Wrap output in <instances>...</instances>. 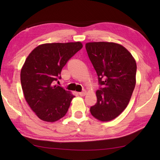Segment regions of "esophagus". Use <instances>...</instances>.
Wrapping results in <instances>:
<instances>
[{"mask_svg":"<svg viewBox=\"0 0 160 160\" xmlns=\"http://www.w3.org/2000/svg\"><path fill=\"white\" fill-rule=\"evenodd\" d=\"M86 94H87V91H85V90H84L83 92H79L80 96H81V97H83V96H85Z\"/></svg>","mask_w":160,"mask_h":160,"instance_id":"obj_1","label":"esophagus"}]
</instances>
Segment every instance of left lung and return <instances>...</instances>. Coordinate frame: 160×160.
I'll list each match as a JSON object with an SVG mask.
<instances>
[{
    "label": "left lung",
    "instance_id": "left-lung-1",
    "mask_svg": "<svg viewBox=\"0 0 160 160\" xmlns=\"http://www.w3.org/2000/svg\"><path fill=\"white\" fill-rule=\"evenodd\" d=\"M88 56L102 88L96 92L97 103L90 107L101 121L116 118L128 106L136 83V62L122 45L113 42L86 43Z\"/></svg>",
    "mask_w": 160,
    "mask_h": 160
}]
</instances>
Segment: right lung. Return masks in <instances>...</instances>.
Wrapping results in <instances>:
<instances>
[{
	"label": "right lung",
	"mask_w": 160,
	"mask_h": 160,
	"mask_svg": "<svg viewBox=\"0 0 160 160\" xmlns=\"http://www.w3.org/2000/svg\"><path fill=\"white\" fill-rule=\"evenodd\" d=\"M82 48L80 42L39 45L29 54L20 72L24 96L41 120L55 122L66 114L74 95L53 81L61 79L68 61Z\"/></svg>",
	"instance_id": "add662e5"
}]
</instances>
